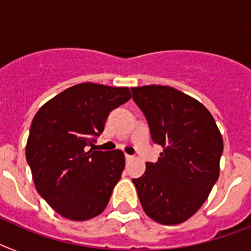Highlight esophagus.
<instances>
[{
	"label": "esophagus",
	"mask_w": 251,
	"mask_h": 251,
	"mask_svg": "<svg viewBox=\"0 0 251 251\" xmlns=\"http://www.w3.org/2000/svg\"><path fill=\"white\" fill-rule=\"evenodd\" d=\"M132 158H134V157H132V155H130V154H125V159H126V161H127V162L131 161Z\"/></svg>",
	"instance_id": "esophagus-1"
}]
</instances>
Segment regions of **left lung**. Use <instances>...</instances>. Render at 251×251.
Here are the masks:
<instances>
[{
  "instance_id": "left-lung-1",
  "label": "left lung",
  "mask_w": 251,
  "mask_h": 251,
  "mask_svg": "<svg viewBox=\"0 0 251 251\" xmlns=\"http://www.w3.org/2000/svg\"><path fill=\"white\" fill-rule=\"evenodd\" d=\"M151 140L162 145L158 162L132 178L147 216L162 225L189 220L207 201L220 176L221 132L205 107L171 86L131 88Z\"/></svg>"
}]
</instances>
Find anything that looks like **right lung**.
I'll return each instance as SVG.
<instances>
[{"instance_id": "add662e5", "label": "right lung", "mask_w": 251, "mask_h": 251, "mask_svg": "<svg viewBox=\"0 0 251 251\" xmlns=\"http://www.w3.org/2000/svg\"><path fill=\"white\" fill-rule=\"evenodd\" d=\"M131 98L129 88L74 85L48 100L31 121L26 162L37 191L58 214L73 221L98 216L125 168L121 151L89 149L111 111Z\"/></svg>"}]
</instances>
